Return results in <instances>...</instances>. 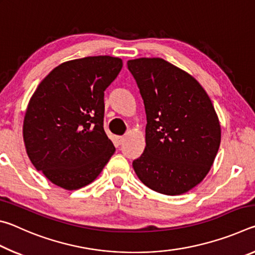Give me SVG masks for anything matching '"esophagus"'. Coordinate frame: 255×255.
<instances>
[{
	"instance_id": "esophagus-1",
	"label": "esophagus",
	"mask_w": 255,
	"mask_h": 255,
	"mask_svg": "<svg viewBox=\"0 0 255 255\" xmlns=\"http://www.w3.org/2000/svg\"><path fill=\"white\" fill-rule=\"evenodd\" d=\"M124 140H125V137H123V136L116 137V143H117L118 145H122Z\"/></svg>"
}]
</instances>
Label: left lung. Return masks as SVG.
Returning <instances> with one entry per match:
<instances>
[{"instance_id":"1","label":"left lung","mask_w":255,"mask_h":255,"mask_svg":"<svg viewBox=\"0 0 255 255\" xmlns=\"http://www.w3.org/2000/svg\"><path fill=\"white\" fill-rule=\"evenodd\" d=\"M144 100L146 146L132 167L146 187L167 196L188 192L208 174L221 125L195 77L163 58L127 62Z\"/></svg>"}]
</instances>
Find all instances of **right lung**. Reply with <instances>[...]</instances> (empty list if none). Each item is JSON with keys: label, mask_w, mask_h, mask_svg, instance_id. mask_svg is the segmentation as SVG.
Returning a JSON list of instances; mask_svg holds the SVG:
<instances>
[{"label": "right lung", "mask_w": 255, "mask_h": 255, "mask_svg": "<svg viewBox=\"0 0 255 255\" xmlns=\"http://www.w3.org/2000/svg\"><path fill=\"white\" fill-rule=\"evenodd\" d=\"M123 68L111 56L68 60L40 82L28 103L23 140L30 161L66 190L90 184L115 153L103 129L105 91Z\"/></svg>", "instance_id": "obj_1"}]
</instances>
